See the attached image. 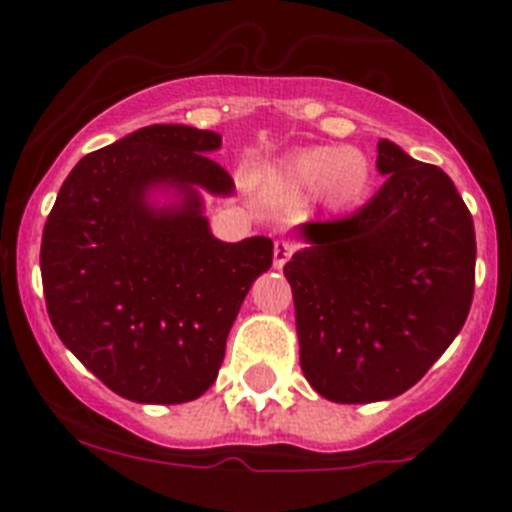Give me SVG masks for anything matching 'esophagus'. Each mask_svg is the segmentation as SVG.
Segmentation results:
<instances>
[{
    "label": "esophagus",
    "instance_id": "1",
    "mask_svg": "<svg viewBox=\"0 0 512 512\" xmlns=\"http://www.w3.org/2000/svg\"><path fill=\"white\" fill-rule=\"evenodd\" d=\"M292 251H295V248H292V243L289 241L274 243V266H277V269H282V266L292 259Z\"/></svg>",
    "mask_w": 512,
    "mask_h": 512
}]
</instances>
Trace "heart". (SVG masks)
<instances>
[{"instance_id": "b5f03b06", "label": "heart", "mask_w": 512, "mask_h": 512, "mask_svg": "<svg viewBox=\"0 0 512 512\" xmlns=\"http://www.w3.org/2000/svg\"><path fill=\"white\" fill-rule=\"evenodd\" d=\"M284 182L295 192H320L330 207H351L369 192L372 166L356 148L312 146L289 158Z\"/></svg>"}]
</instances>
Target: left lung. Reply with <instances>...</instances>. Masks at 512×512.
Here are the masks:
<instances>
[{
	"label": "left lung",
	"mask_w": 512,
	"mask_h": 512,
	"mask_svg": "<svg viewBox=\"0 0 512 512\" xmlns=\"http://www.w3.org/2000/svg\"><path fill=\"white\" fill-rule=\"evenodd\" d=\"M387 176L341 220L302 225L310 246L292 284L300 364L325 400H390L410 390L449 348L474 297L472 212L449 174L379 140Z\"/></svg>",
	"instance_id": "8db88e82"
}]
</instances>
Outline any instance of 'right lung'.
<instances>
[{"label":"right lung","instance_id":"right-lung-1","mask_svg":"<svg viewBox=\"0 0 512 512\" xmlns=\"http://www.w3.org/2000/svg\"><path fill=\"white\" fill-rule=\"evenodd\" d=\"M220 135L148 125L74 166L45 220L40 274L48 318L71 354L112 392L176 405L210 390L230 325L274 243L212 238L200 194L233 192V176L207 153ZM156 183L185 202L153 211Z\"/></svg>","mask_w":512,"mask_h":512}]
</instances>
